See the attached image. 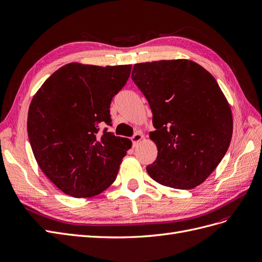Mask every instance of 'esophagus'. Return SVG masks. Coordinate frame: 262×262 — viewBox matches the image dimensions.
I'll use <instances>...</instances> for the list:
<instances>
[{
    "label": "esophagus",
    "instance_id": "34e87169",
    "mask_svg": "<svg viewBox=\"0 0 262 262\" xmlns=\"http://www.w3.org/2000/svg\"><path fill=\"white\" fill-rule=\"evenodd\" d=\"M143 133L142 132H137L136 134H134V136L131 138V141H132V144H133V146L136 147L138 144H139V142L143 139Z\"/></svg>",
    "mask_w": 262,
    "mask_h": 262
}]
</instances>
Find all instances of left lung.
Instances as JSON below:
<instances>
[{
	"mask_svg": "<svg viewBox=\"0 0 262 262\" xmlns=\"http://www.w3.org/2000/svg\"><path fill=\"white\" fill-rule=\"evenodd\" d=\"M132 81L153 114L149 133L157 157L146 170L158 184L189 190L201 185L226 154L231 107L215 78L190 60L134 64Z\"/></svg>",
	"mask_w": 262,
	"mask_h": 262,
	"instance_id": "8db88e82",
	"label": "left lung"
}]
</instances>
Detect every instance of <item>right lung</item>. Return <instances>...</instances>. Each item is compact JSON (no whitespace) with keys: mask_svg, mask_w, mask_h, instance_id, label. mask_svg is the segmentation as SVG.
Here are the masks:
<instances>
[{"mask_svg":"<svg viewBox=\"0 0 262 262\" xmlns=\"http://www.w3.org/2000/svg\"><path fill=\"white\" fill-rule=\"evenodd\" d=\"M132 66H63L36 93L27 132L39 167L61 191L96 195L116 180L132 142L108 132L110 104Z\"/></svg>","mask_w":262,"mask_h":262,"instance_id":"1","label":"right lung"}]
</instances>
